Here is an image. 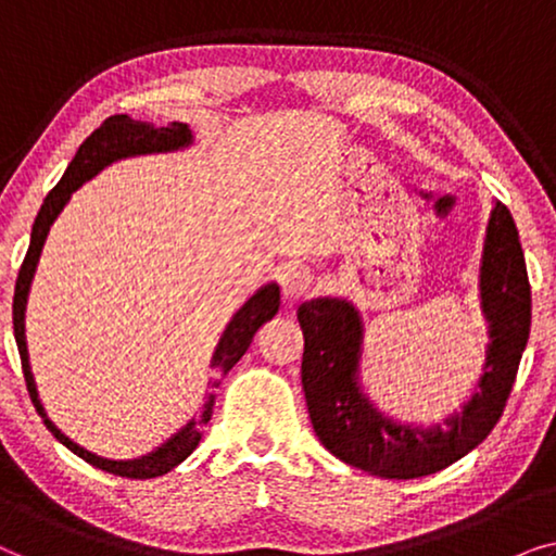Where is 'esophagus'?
I'll return each mask as SVG.
<instances>
[{
	"label": "esophagus",
	"instance_id": "1",
	"mask_svg": "<svg viewBox=\"0 0 556 556\" xmlns=\"http://www.w3.org/2000/svg\"><path fill=\"white\" fill-rule=\"evenodd\" d=\"M278 283L286 299L295 301L311 293V288H314V276H311L306 268H301V265H286V268L280 270Z\"/></svg>",
	"mask_w": 556,
	"mask_h": 556
}]
</instances>
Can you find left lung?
Wrapping results in <instances>:
<instances>
[{"label": "left lung", "instance_id": "8db88e82", "mask_svg": "<svg viewBox=\"0 0 556 556\" xmlns=\"http://www.w3.org/2000/svg\"><path fill=\"white\" fill-rule=\"evenodd\" d=\"M478 291L489 324L483 375L458 413L430 428L397 422L367 397L359 377L364 324L352 301L324 295L301 303V382L311 425L326 451L364 473L409 481L438 473L489 438L511 394L531 326L519 230L501 202L485 225Z\"/></svg>", "mask_w": 556, "mask_h": 556}]
</instances>
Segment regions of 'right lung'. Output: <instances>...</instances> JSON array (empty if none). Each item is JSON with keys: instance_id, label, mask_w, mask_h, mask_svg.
<instances>
[{"instance_id": "1", "label": "right lung", "mask_w": 556, "mask_h": 556, "mask_svg": "<svg viewBox=\"0 0 556 556\" xmlns=\"http://www.w3.org/2000/svg\"><path fill=\"white\" fill-rule=\"evenodd\" d=\"M194 136L189 131L187 124H172L156 128L154 124H143V121L128 118L126 113L121 116L105 118L101 126L96 128L93 134L88 136L86 141L80 143L78 154L73 156V162L67 164L63 179L58 181V187L45 197L40 212H37L33 235H29V248L25 261H22L17 286H14V303H12V324H14V339H17L20 359H22V371H25V382L29 390V397H33V405L37 413H40L42 422L48 425V430L55 435L60 443H63L67 451H73L78 458H83L90 466L105 470V473L124 476V478H156L169 473L172 468H177L181 460L189 458L194 453V447L200 445L204 425L210 422L212 407H215V394H204V402L200 407V415L192 417L185 428L141 458L134 460H109L101 458V455L86 451L78 443H73L71 438L63 435L55 428V422L45 415V407L40 397H37V387L33 379V371H29V356H27V341H25V308H27V295L29 286H33L37 261H40L42 245L48 240V232L52 223H55L60 212L71 200L73 192L83 187V181L93 179L98 172L105 169V166L118 162V159L128 156H143V154H166V151H179L192 147ZM280 306V291L276 283L263 286L261 291L242 303V306L235 311L230 324L225 326L223 337H219V344L212 354L210 367L215 369V379H212V387L219 384V377H225L235 364L242 359V354L248 352L250 341H253L255 331L261 329L265 321H270L273 316L278 314Z\"/></svg>"}]
</instances>
